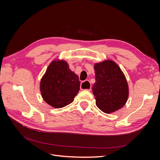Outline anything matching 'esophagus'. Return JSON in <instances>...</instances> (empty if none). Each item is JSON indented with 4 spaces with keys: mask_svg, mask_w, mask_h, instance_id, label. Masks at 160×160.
Returning <instances> with one entry per match:
<instances>
[{
    "mask_svg": "<svg viewBox=\"0 0 160 160\" xmlns=\"http://www.w3.org/2000/svg\"><path fill=\"white\" fill-rule=\"evenodd\" d=\"M80 88L81 90H88V91H91V85L90 83V82L89 81H85L82 82L81 83V86Z\"/></svg>",
    "mask_w": 160,
    "mask_h": 160,
    "instance_id": "obj_1",
    "label": "esophagus"
}]
</instances>
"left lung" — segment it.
I'll use <instances>...</instances> for the list:
<instances>
[{
	"instance_id": "obj_1",
	"label": "left lung",
	"mask_w": 160,
	"mask_h": 160,
	"mask_svg": "<svg viewBox=\"0 0 160 160\" xmlns=\"http://www.w3.org/2000/svg\"><path fill=\"white\" fill-rule=\"evenodd\" d=\"M95 83L93 93L96 105L104 113H110L121 109L129 95L125 77L115 62L108 60L94 66Z\"/></svg>"
}]
</instances>
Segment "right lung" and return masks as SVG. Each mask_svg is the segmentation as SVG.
<instances>
[{"label": "right lung", "mask_w": 160, "mask_h": 160, "mask_svg": "<svg viewBox=\"0 0 160 160\" xmlns=\"http://www.w3.org/2000/svg\"><path fill=\"white\" fill-rule=\"evenodd\" d=\"M79 88V77L71 71L64 61H53L40 85L43 99L55 108H63L72 103Z\"/></svg>", "instance_id": "right-lung-1"}]
</instances>
